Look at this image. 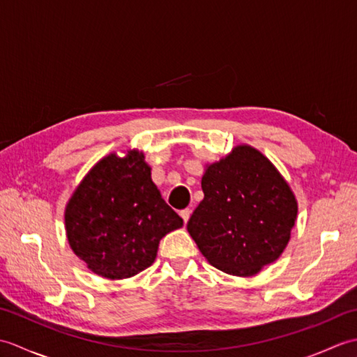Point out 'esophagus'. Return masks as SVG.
Listing matches in <instances>:
<instances>
[{
  "label": "esophagus",
  "instance_id": "1",
  "mask_svg": "<svg viewBox=\"0 0 357 357\" xmlns=\"http://www.w3.org/2000/svg\"><path fill=\"white\" fill-rule=\"evenodd\" d=\"M181 218L184 219V222H187L188 221V218H190V215H192V210L190 208H184V210H181Z\"/></svg>",
  "mask_w": 357,
  "mask_h": 357
}]
</instances>
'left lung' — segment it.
I'll list each match as a JSON object with an SVG mask.
<instances>
[{"label": "left lung", "mask_w": 357, "mask_h": 357, "mask_svg": "<svg viewBox=\"0 0 357 357\" xmlns=\"http://www.w3.org/2000/svg\"><path fill=\"white\" fill-rule=\"evenodd\" d=\"M201 187L204 199L187 230L213 267L252 276L278 259L290 239L298 204L267 158L239 146L208 167Z\"/></svg>", "instance_id": "8db88e82"}]
</instances>
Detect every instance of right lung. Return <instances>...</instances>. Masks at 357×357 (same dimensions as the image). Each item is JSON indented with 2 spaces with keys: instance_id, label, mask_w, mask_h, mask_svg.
I'll return each instance as SVG.
<instances>
[{
  "instance_id": "right-lung-1",
  "label": "right lung",
  "mask_w": 357,
  "mask_h": 357,
  "mask_svg": "<svg viewBox=\"0 0 357 357\" xmlns=\"http://www.w3.org/2000/svg\"><path fill=\"white\" fill-rule=\"evenodd\" d=\"M183 227L150 178L144 155L98 162L66 208L69 244L96 275L124 279L153 264L159 241Z\"/></svg>"
}]
</instances>
